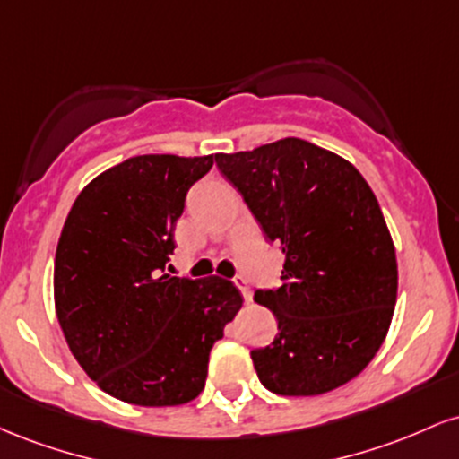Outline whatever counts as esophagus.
I'll list each match as a JSON object with an SVG mask.
<instances>
[{"label": "esophagus", "mask_w": 459, "mask_h": 459, "mask_svg": "<svg viewBox=\"0 0 459 459\" xmlns=\"http://www.w3.org/2000/svg\"><path fill=\"white\" fill-rule=\"evenodd\" d=\"M233 284L237 289H239L241 291V296H244V299L246 302H250V298H252V291H250V284H247V281L244 276H235L233 278Z\"/></svg>", "instance_id": "obj_1"}]
</instances>
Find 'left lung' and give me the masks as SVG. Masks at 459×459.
Segmentation results:
<instances>
[{
	"label": "left lung",
	"instance_id": "left-lung-1",
	"mask_svg": "<svg viewBox=\"0 0 459 459\" xmlns=\"http://www.w3.org/2000/svg\"><path fill=\"white\" fill-rule=\"evenodd\" d=\"M270 244L284 252L282 284L255 299L278 334L250 351L276 394L328 393L365 368L386 339L397 259L376 194L360 172L307 140L215 155Z\"/></svg>",
	"mask_w": 459,
	"mask_h": 459
}]
</instances>
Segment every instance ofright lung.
Instances as JSON below:
<instances>
[{"label": "right lung", "mask_w": 459, "mask_h": 459, "mask_svg": "<svg viewBox=\"0 0 459 459\" xmlns=\"http://www.w3.org/2000/svg\"><path fill=\"white\" fill-rule=\"evenodd\" d=\"M213 155H138L82 189L56 250V313L91 380L134 405H181L241 296L220 276L166 273L189 187Z\"/></svg>", "instance_id": "add662e5"}]
</instances>
